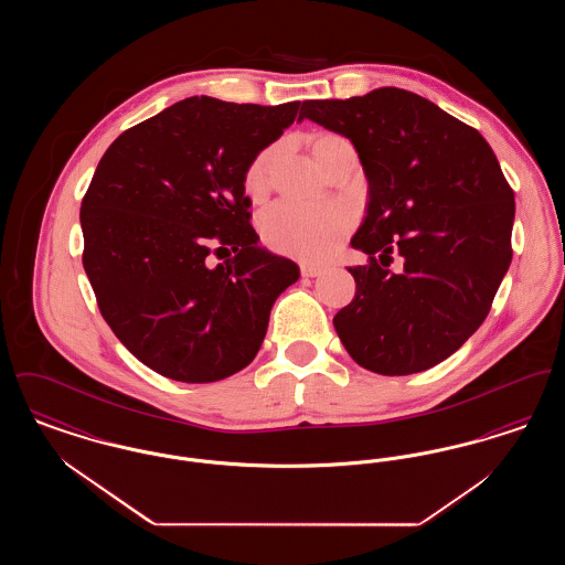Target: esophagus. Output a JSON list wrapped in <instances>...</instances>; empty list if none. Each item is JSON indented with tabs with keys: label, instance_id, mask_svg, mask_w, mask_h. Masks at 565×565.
I'll list each match as a JSON object with an SVG mask.
<instances>
[{
	"label": "esophagus",
	"instance_id": "34e87169",
	"mask_svg": "<svg viewBox=\"0 0 565 565\" xmlns=\"http://www.w3.org/2000/svg\"><path fill=\"white\" fill-rule=\"evenodd\" d=\"M322 267L311 265V263H302V265H300V273H302V277H318V275H322Z\"/></svg>",
	"mask_w": 565,
	"mask_h": 565
}]
</instances>
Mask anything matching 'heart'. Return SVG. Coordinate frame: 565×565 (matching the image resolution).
Returning <instances> with one entry per match:
<instances>
[{
    "instance_id": "b5f03b06",
    "label": "heart",
    "mask_w": 565,
    "mask_h": 565,
    "mask_svg": "<svg viewBox=\"0 0 565 565\" xmlns=\"http://www.w3.org/2000/svg\"><path fill=\"white\" fill-rule=\"evenodd\" d=\"M345 141L341 135L322 134L313 139V152L323 162L332 146ZM273 150L258 152L243 173V186L252 199L265 194L269 186V164ZM263 239L273 249L307 260H322L350 231L351 212L345 205H300L281 201L269 207L258 220Z\"/></svg>"
}]
</instances>
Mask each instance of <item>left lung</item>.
<instances>
[{
  "mask_svg": "<svg viewBox=\"0 0 565 565\" xmlns=\"http://www.w3.org/2000/svg\"><path fill=\"white\" fill-rule=\"evenodd\" d=\"M302 118L351 139L369 180L351 239L369 263L334 330L366 371H428L477 332L511 267V184L483 135L404 88L302 102Z\"/></svg>",
  "mask_w": 565,
  "mask_h": 565,
  "instance_id": "obj_1",
  "label": "left lung"
}]
</instances>
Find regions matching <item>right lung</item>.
Segmentation results:
<instances>
[{
  "label": "right lung",
  "instance_id": "1",
  "mask_svg": "<svg viewBox=\"0 0 565 565\" xmlns=\"http://www.w3.org/2000/svg\"><path fill=\"white\" fill-rule=\"evenodd\" d=\"M298 109L189 97L114 139L97 164L82 199V265L111 332L159 375L239 373L298 279L292 260L258 247L243 186ZM220 250L236 256L212 268Z\"/></svg>",
  "mask_w": 565,
  "mask_h": 565
}]
</instances>
